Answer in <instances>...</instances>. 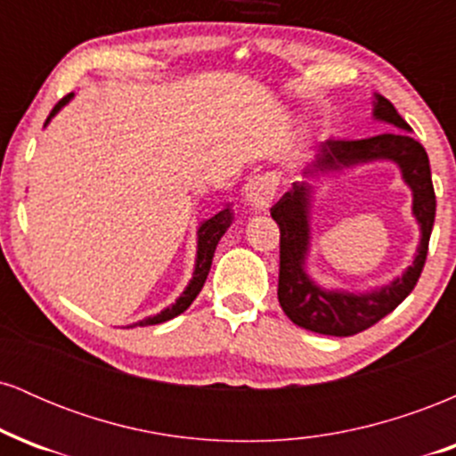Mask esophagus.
Here are the masks:
<instances>
[{
	"label": "esophagus",
	"instance_id": "obj_1",
	"mask_svg": "<svg viewBox=\"0 0 456 456\" xmlns=\"http://www.w3.org/2000/svg\"><path fill=\"white\" fill-rule=\"evenodd\" d=\"M276 186H279L276 175H272V174L250 175L244 184L242 197L255 212H265L270 208L272 199H274Z\"/></svg>",
	"mask_w": 456,
	"mask_h": 456
}]
</instances>
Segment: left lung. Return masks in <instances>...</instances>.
Wrapping results in <instances>:
<instances>
[{"mask_svg":"<svg viewBox=\"0 0 456 456\" xmlns=\"http://www.w3.org/2000/svg\"><path fill=\"white\" fill-rule=\"evenodd\" d=\"M373 119L396 130L360 141H323L315 159L300 171V182L272 206V218L281 229L279 302L296 326L328 337H352L384 319L411 294L425 268L428 238L436 223V191L425 148L411 137V128L396 113L395 104L381 94H373ZM388 159L402 169L403 181L412 191V213L421 227V242L411 266L386 286L369 292L328 290L307 274L305 259L310 249L312 185L308 179L340 173L345 168Z\"/></svg>","mask_w":456,"mask_h":456,"instance_id":"left-lung-1","label":"left lung"}]
</instances>
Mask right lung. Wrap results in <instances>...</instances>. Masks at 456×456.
<instances>
[{
	"mask_svg": "<svg viewBox=\"0 0 456 456\" xmlns=\"http://www.w3.org/2000/svg\"><path fill=\"white\" fill-rule=\"evenodd\" d=\"M72 96H75V94H68L66 98H61V101L55 104L53 111H51L49 118H46L45 126L51 122V119L55 118L57 113L61 111V107H66V104L72 101ZM232 221H233L232 208L224 206L221 212L214 214L212 218H208V221H203L201 224H199V229H197L195 270H192V279L188 281L186 289L182 291L180 297H177L174 305L162 308V311L156 313V315L141 319V322L133 323V326H130V328H134V326H156V323L169 322V319L177 317V315H180V313H184L186 308L192 305V300H195V297L199 296V291H201L203 282H206V279H208V272H210L212 257H214V250H216L218 240H221L223 235H224V232H227V229L232 227Z\"/></svg>",
	"mask_w": 456,
	"mask_h": 456,
	"instance_id": "add662e5",
	"label": "right lung"
}]
</instances>
